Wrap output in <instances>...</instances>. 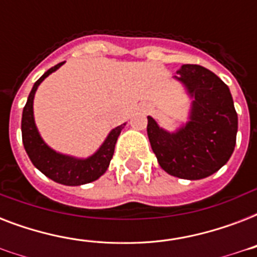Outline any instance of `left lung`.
I'll return each mask as SVG.
<instances>
[{"instance_id":"obj_1","label":"left lung","mask_w":257,"mask_h":257,"mask_svg":"<svg viewBox=\"0 0 257 257\" xmlns=\"http://www.w3.org/2000/svg\"><path fill=\"white\" fill-rule=\"evenodd\" d=\"M177 74L175 78L192 98L188 121L169 132L148 116L149 143L167 173L205 179L227 164L233 153L237 113L229 88L211 70L187 64Z\"/></svg>"}]
</instances>
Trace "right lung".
<instances>
[{
    "label": "right lung",
    "mask_w": 257,
    "mask_h": 257,
    "mask_svg": "<svg viewBox=\"0 0 257 257\" xmlns=\"http://www.w3.org/2000/svg\"><path fill=\"white\" fill-rule=\"evenodd\" d=\"M64 62H60L53 68H50L48 72H45L37 81L34 82L33 88L29 93V97H28V101H26L25 108H24V112H22V143H24V148H25L30 161L46 177H49L50 180H53L58 184H62V185L77 187V185H84V184L92 183L94 180L100 179L101 176L106 172L109 164H110V160H112L113 153H114L117 139L120 136L125 124L113 128L104 140V143L100 145V148L85 159L57 152L42 140L41 135L38 132L37 125H36V121H34V94L37 92L40 84L49 74H52L60 66L64 65Z\"/></svg>",
    "instance_id": "add662e5"
}]
</instances>
